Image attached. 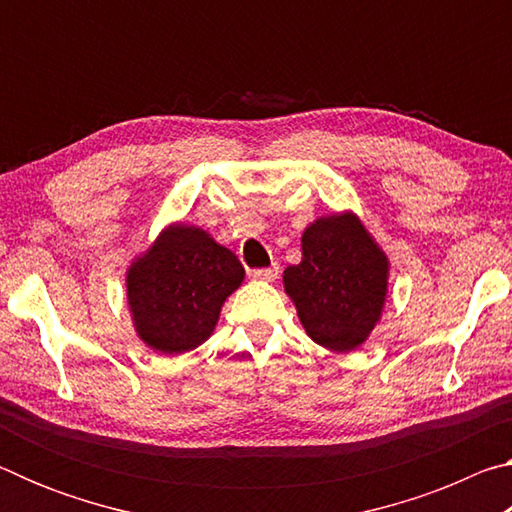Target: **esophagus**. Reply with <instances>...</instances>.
Returning a JSON list of instances; mask_svg holds the SVG:
<instances>
[{"label":"esophagus","instance_id":"1","mask_svg":"<svg viewBox=\"0 0 512 512\" xmlns=\"http://www.w3.org/2000/svg\"><path fill=\"white\" fill-rule=\"evenodd\" d=\"M277 273H280V268H277V264H273V266H268V268H255L253 275L255 280H259V282H273L275 277H277Z\"/></svg>","mask_w":512,"mask_h":512}]
</instances>
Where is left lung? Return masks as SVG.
Returning a JSON list of instances; mask_svg holds the SVG:
<instances>
[{
  "mask_svg": "<svg viewBox=\"0 0 512 512\" xmlns=\"http://www.w3.org/2000/svg\"><path fill=\"white\" fill-rule=\"evenodd\" d=\"M300 264L284 268V291L311 341L352 352L384 314L391 262L352 210L318 216L300 237Z\"/></svg>",
  "mask_w": 512,
  "mask_h": 512,
  "instance_id": "1",
  "label": "left lung"
}]
</instances>
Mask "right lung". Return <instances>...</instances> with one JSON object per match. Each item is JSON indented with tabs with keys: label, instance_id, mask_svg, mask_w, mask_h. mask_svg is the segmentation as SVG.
<instances>
[{
	"label": "right lung",
	"instance_id": "1",
	"mask_svg": "<svg viewBox=\"0 0 512 512\" xmlns=\"http://www.w3.org/2000/svg\"><path fill=\"white\" fill-rule=\"evenodd\" d=\"M246 271L230 248L192 223H169L126 268L135 334L153 352L185 354L214 334Z\"/></svg>",
	"mask_w": 512,
	"mask_h": 512
}]
</instances>
